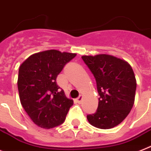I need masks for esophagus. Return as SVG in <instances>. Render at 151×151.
I'll return each instance as SVG.
<instances>
[{
  "label": "esophagus",
  "instance_id": "34e87169",
  "mask_svg": "<svg viewBox=\"0 0 151 151\" xmlns=\"http://www.w3.org/2000/svg\"><path fill=\"white\" fill-rule=\"evenodd\" d=\"M83 96H79L76 99V101H77V103H82V102H83Z\"/></svg>",
  "mask_w": 151,
  "mask_h": 151
}]
</instances>
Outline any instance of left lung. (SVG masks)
Instances as JSON below:
<instances>
[{
    "label": "left lung",
    "mask_w": 151,
    "mask_h": 151,
    "mask_svg": "<svg viewBox=\"0 0 151 151\" xmlns=\"http://www.w3.org/2000/svg\"><path fill=\"white\" fill-rule=\"evenodd\" d=\"M96 81L99 95L95 113L87 115L91 125L111 129L123 121L135 100L137 81L134 70L127 61L107 54L83 55Z\"/></svg>",
    "instance_id": "1"
}]
</instances>
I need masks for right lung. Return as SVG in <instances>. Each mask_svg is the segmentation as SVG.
<instances>
[{
	"label": "right lung",
	"mask_w": 151,
	"mask_h": 151,
	"mask_svg": "<svg viewBox=\"0 0 151 151\" xmlns=\"http://www.w3.org/2000/svg\"><path fill=\"white\" fill-rule=\"evenodd\" d=\"M76 53L47 50L29 56L19 67L17 88L20 101L32 121L51 129L65 121L73 100L56 84V78Z\"/></svg>",
	"instance_id": "add662e5"
}]
</instances>
